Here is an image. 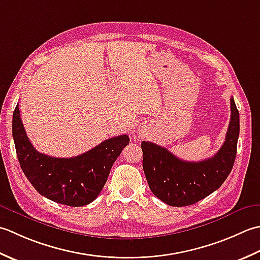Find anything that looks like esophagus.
Listing matches in <instances>:
<instances>
[{"label":"esophagus","instance_id":"34e87169","mask_svg":"<svg viewBox=\"0 0 260 260\" xmlns=\"http://www.w3.org/2000/svg\"><path fill=\"white\" fill-rule=\"evenodd\" d=\"M140 131H142V129H141V128H140Z\"/></svg>","mask_w":260,"mask_h":260}]
</instances>
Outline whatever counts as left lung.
Wrapping results in <instances>:
<instances>
[{
	"label": "left lung",
	"instance_id": "obj_1",
	"mask_svg": "<svg viewBox=\"0 0 260 260\" xmlns=\"http://www.w3.org/2000/svg\"><path fill=\"white\" fill-rule=\"evenodd\" d=\"M231 118L225 141L213 157L201 161L179 159L168 149L142 141V167L151 192L171 206L192 205L218 189L229 176L237 155L239 111L230 99Z\"/></svg>",
	"mask_w": 260,
	"mask_h": 260
}]
</instances>
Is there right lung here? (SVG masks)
<instances>
[{
    "mask_svg": "<svg viewBox=\"0 0 260 260\" xmlns=\"http://www.w3.org/2000/svg\"><path fill=\"white\" fill-rule=\"evenodd\" d=\"M12 135L20 166L37 192L70 206L87 205L98 198L113 162L130 141L128 136L122 135L76 157H50L37 151L26 137L19 105L13 112Z\"/></svg>",
    "mask_w": 260,
    "mask_h": 260,
    "instance_id": "obj_1",
    "label": "right lung"
}]
</instances>
